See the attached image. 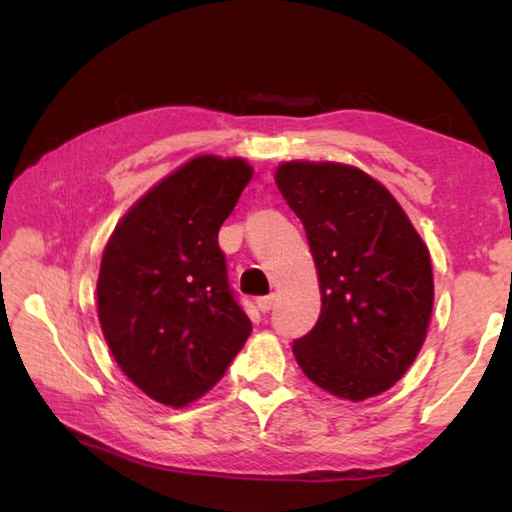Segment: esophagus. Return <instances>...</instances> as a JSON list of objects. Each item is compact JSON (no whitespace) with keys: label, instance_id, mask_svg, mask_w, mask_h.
<instances>
[{"label":"esophagus","instance_id":"obj_1","mask_svg":"<svg viewBox=\"0 0 512 512\" xmlns=\"http://www.w3.org/2000/svg\"><path fill=\"white\" fill-rule=\"evenodd\" d=\"M255 305H257V309H259V311H264V314H266V311H271V309H273V305H275V296H273V293H268V296H259Z\"/></svg>","mask_w":512,"mask_h":512}]
</instances>
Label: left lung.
<instances>
[{
    "label": "left lung",
    "instance_id": "left-lung-1",
    "mask_svg": "<svg viewBox=\"0 0 512 512\" xmlns=\"http://www.w3.org/2000/svg\"><path fill=\"white\" fill-rule=\"evenodd\" d=\"M275 183L305 225L323 309L293 341L302 372L343 400H366L409 370L433 309L429 250L386 187L336 162H284Z\"/></svg>",
    "mask_w": 512,
    "mask_h": 512
}]
</instances>
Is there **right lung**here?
<instances>
[{"mask_svg":"<svg viewBox=\"0 0 512 512\" xmlns=\"http://www.w3.org/2000/svg\"><path fill=\"white\" fill-rule=\"evenodd\" d=\"M250 178L244 160L198 155L144 194L103 250V336L124 375L155 402L198 400L253 332L219 248V228Z\"/></svg>","mask_w":512,"mask_h":512,"instance_id":"right-lung-1","label":"right lung"}]
</instances>
